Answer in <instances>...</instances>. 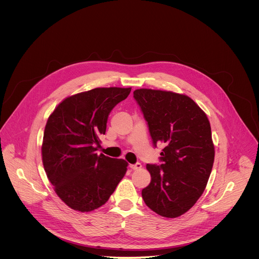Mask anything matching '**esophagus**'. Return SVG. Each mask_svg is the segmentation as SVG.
<instances>
[{"instance_id":"esophagus-1","label":"esophagus","mask_w":259,"mask_h":259,"mask_svg":"<svg viewBox=\"0 0 259 259\" xmlns=\"http://www.w3.org/2000/svg\"><path fill=\"white\" fill-rule=\"evenodd\" d=\"M130 167L133 169V170H138L140 168H142V164L140 162H137L135 164H130Z\"/></svg>"}]
</instances>
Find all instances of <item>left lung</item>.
I'll return each instance as SVG.
<instances>
[{
	"label": "left lung",
	"mask_w": 259,
	"mask_h": 259,
	"mask_svg": "<svg viewBox=\"0 0 259 259\" xmlns=\"http://www.w3.org/2000/svg\"><path fill=\"white\" fill-rule=\"evenodd\" d=\"M134 98L148 122L153 146L164 147L161 164H147L151 182L142 191L144 201L161 217H181L201 196L212 169L209 120L185 95L140 89Z\"/></svg>",
	"instance_id": "obj_1"
}]
</instances>
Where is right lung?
I'll list each match as a JSON object with an SVG mask.
<instances>
[{
    "label": "right lung",
    "mask_w": 259,
    "mask_h": 259,
    "mask_svg": "<svg viewBox=\"0 0 259 259\" xmlns=\"http://www.w3.org/2000/svg\"><path fill=\"white\" fill-rule=\"evenodd\" d=\"M132 88H97L65 99L49 116L41 145L45 171L58 196L80 212L105 204L127 162L97 153L111 110Z\"/></svg>",
    "instance_id": "add662e5"
}]
</instances>
